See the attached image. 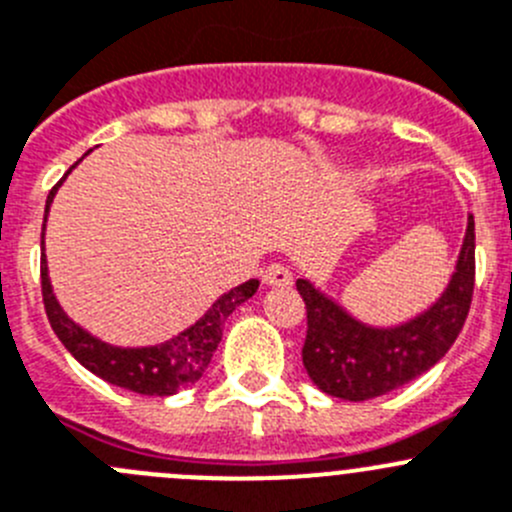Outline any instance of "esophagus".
Returning a JSON list of instances; mask_svg holds the SVG:
<instances>
[{
  "label": "esophagus",
  "mask_w": 512,
  "mask_h": 512,
  "mask_svg": "<svg viewBox=\"0 0 512 512\" xmlns=\"http://www.w3.org/2000/svg\"><path fill=\"white\" fill-rule=\"evenodd\" d=\"M264 284L276 286V289H286V286L294 284V276H291V271L284 264H271L264 271Z\"/></svg>",
  "instance_id": "obj_1"
}]
</instances>
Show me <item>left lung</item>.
Returning <instances> with one entry per match:
<instances>
[{
    "mask_svg": "<svg viewBox=\"0 0 512 512\" xmlns=\"http://www.w3.org/2000/svg\"><path fill=\"white\" fill-rule=\"evenodd\" d=\"M475 284V221L467 216L455 271L442 294L399 324H367L309 279L296 281L306 304V374L321 392L347 402L382 397L435 367L460 334Z\"/></svg>",
    "mask_w": 512,
    "mask_h": 512,
    "instance_id": "1",
    "label": "left lung"
}]
</instances>
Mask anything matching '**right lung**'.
Returning <instances> with one entry per match:
<instances>
[{"label": "right lung", "mask_w": 512, "mask_h": 512, "mask_svg": "<svg viewBox=\"0 0 512 512\" xmlns=\"http://www.w3.org/2000/svg\"><path fill=\"white\" fill-rule=\"evenodd\" d=\"M72 168L67 170L65 178L72 173ZM65 178L47 196L45 226L47 213H50L52 201H55V193L60 191ZM259 284V279H251L246 284L221 294L208 306V311L196 324H191L188 329L175 334V337L165 339V342L150 344V347H115V344L102 342L100 337L82 329L77 321H72L67 316V311L57 301L55 291H52L50 266H47L45 256V228H42V296H45L47 319H50L57 339L92 374H97L105 382L115 384V387L148 394V397H168V394H175L178 389L188 387V384L198 382L203 377V372L211 364L213 352L221 344L226 319L243 301H248L256 294Z\"/></svg>", "instance_id": "1"}]
</instances>
